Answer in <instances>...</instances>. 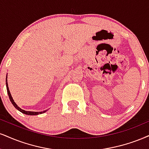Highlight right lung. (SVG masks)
<instances>
[{"instance_id":"right-lung-1","label":"right lung","mask_w":149,"mask_h":149,"mask_svg":"<svg viewBox=\"0 0 149 149\" xmlns=\"http://www.w3.org/2000/svg\"><path fill=\"white\" fill-rule=\"evenodd\" d=\"M7 77H6V87H7V94H8V96H9V98H10V100L11 101V102H12V104L14 105V107H15L16 109L18 110V111H19L20 112H21L22 113H24L25 114V115H37L38 114H41V113H45V112H46L47 111H42V112H32V111H24V110L21 109V108H19L18 106L16 105V103L14 102V100H13L12 99V95L10 94V90H9V88H8V84H7Z\"/></svg>"}]
</instances>
